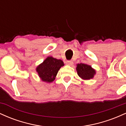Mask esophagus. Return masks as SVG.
<instances>
[{
	"mask_svg": "<svg viewBox=\"0 0 126 126\" xmlns=\"http://www.w3.org/2000/svg\"><path fill=\"white\" fill-rule=\"evenodd\" d=\"M66 64L69 65V66H72V65H73V62L72 61V60H67V61L66 62Z\"/></svg>",
	"mask_w": 126,
	"mask_h": 126,
	"instance_id": "esophagus-1",
	"label": "esophagus"
}]
</instances>
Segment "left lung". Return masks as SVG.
<instances>
[{
  "instance_id": "8db88e82",
  "label": "left lung",
  "mask_w": 126,
  "mask_h": 126,
  "mask_svg": "<svg viewBox=\"0 0 126 126\" xmlns=\"http://www.w3.org/2000/svg\"><path fill=\"white\" fill-rule=\"evenodd\" d=\"M76 69L78 76L83 80H90L96 74V70L92 66L85 63L77 64Z\"/></svg>"
}]
</instances>
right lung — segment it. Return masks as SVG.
Wrapping results in <instances>:
<instances>
[{
	"instance_id": "1",
	"label": "right lung",
	"mask_w": 126,
	"mask_h": 126,
	"mask_svg": "<svg viewBox=\"0 0 126 126\" xmlns=\"http://www.w3.org/2000/svg\"><path fill=\"white\" fill-rule=\"evenodd\" d=\"M64 65L62 60L49 56L36 67V71L42 81L50 83L55 80L59 70Z\"/></svg>"
}]
</instances>
